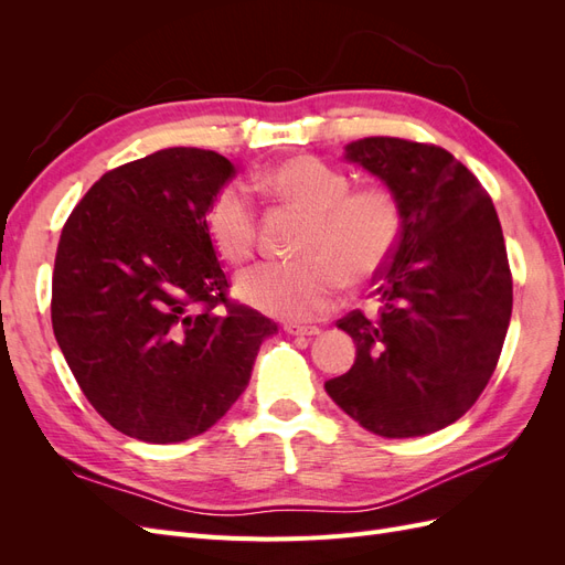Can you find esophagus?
Wrapping results in <instances>:
<instances>
[{"instance_id": "1", "label": "esophagus", "mask_w": 565, "mask_h": 565, "mask_svg": "<svg viewBox=\"0 0 565 565\" xmlns=\"http://www.w3.org/2000/svg\"><path fill=\"white\" fill-rule=\"evenodd\" d=\"M285 332H287V334H295V337H316V334H320V328H316V324L287 322V324H285Z\"/></svg>"}]
</instances>
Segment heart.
Instances as JSON below:
<instances>
[{
	"label": "heart",
	"mask_w": 565,
	"mask_h": 565,
	"mask_svg": "<svg viewBox=\"0 0 565 565\" xmlns=\"http://www.w3.org/2000/svg\"><path fill=\"white\" fill-rule=\"evenodd\" d=\"M256 185L311 216L299 262H266L245 270L235 295L252 309L282 320H309L334 309L347 282H372L388 266L403 233V210L384 183L351 191L341 169L313 156H295L256 177ZM204 228L221 259L245 264L256 247V210L249 191L226 183L214 193Z\"/></svg>",
	"instance_id": "1"
}]
</instances>
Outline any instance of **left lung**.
<instances>
[{
    "label": "left lung",
    "instance_id": "8db88e82",
    "mask_svg": "<svg viewBox=\"0 0 565 565\" xmlns=\"http://www.w3.org/2000/svg\"><path fill=\"white\" fill-rule=\"evenodd\" d=\"M344 158L396 193L403 233L377 276L380 311L337 322L358 351L324 391L377 436L434 434L467 413L500 361L514 301L500 218L446 148L370 136Z\"/></svg>",
    "mask_w": 565,
    "mask_h": 565
}]
</instances>
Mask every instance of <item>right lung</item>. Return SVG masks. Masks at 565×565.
I'll return each instance as SVG.
<instances>
[{"mask_svg":"<svg viewBox=\"0 0 565 565\" xmlns=\"http://www.w3.org/2000/svg\"><path fill=\"white\" fill-rule=\"evenodd\" d=\"M233 177L214 150L164 148L110 169L65 221L51 324L82 393L125 436L181 443L207 431L278 332L226 297L204 228Z\"/></svg>","mask_w":565,"mask_h":565,"instance_id":"right-lung-1","label":"right lung"}]
</instances>
